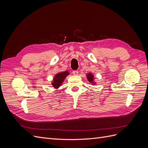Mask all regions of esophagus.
I'll use <instances>...</instances> for the list:
<instances>
[{
    "label": "esophagus",
    "mask_w": 148,
    "mask_h": 148,
    "mask_svg": "<svg viewBox=\"0 0 148 148\" xmlns=\"http://www.w3.org/2000/svg\"><path fill=\"white\" fill-rule=\"evenodd\" d=\"M73 74L74 75H78V70H73Z\"/></svg>",
    "instance_id": "34e87169"
}]
</instances>
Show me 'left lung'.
Masks as SVG:
<instances>
[{"label": "left lung", "instance_id": "8db88e82", "mask_svg": "<svg viewBox=\"0 0 148 148\" xmlns=\"http://www.w3.org/2000/svg\"><path fill=\"white\" fill-rule=\"evenodd\" d=\"M86 78L89 83H91L93 85L96 84V82H95V77H94V75L92 73H89L86 74Z\"/></svg>", "mask_w": 148, "mask_h": 148}]
</instances>
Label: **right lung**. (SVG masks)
Instances as JSON below:
<instances>
[{"mask_svg": "<svg viewBox=\"0 0 148 148\" xmlns=\"http://www.w3.org/2000/svg\"><path fill=\"white\" fill-rule=\"evenodd\" d=\"M69 75V72L68 71H62V72H60L57 73L54 77L53 78V81L52 82V86L55 89H58L64 82V79L66 77V76Z\"/></svg>", "mask_w": 148, "mask_h": 148, "instance_id": "obj_1", "label": "right lung"}]
</instances>
